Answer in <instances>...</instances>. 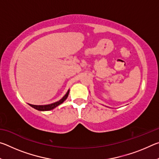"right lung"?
Segmentation results:
<instances>
[{
	"label": "right lung",
	"mask_w": 159,
	"mask_h": 159,
	"mask_svg": "<svg viewBox=\"0 0 159 159\" xmlns=\"http://www.w3.org/2000/svg\"><path fill=\"white\" fill-rule=\"evenodd\" d=\"M69 90L67 91L66 95H64L63 98L60 99V100H59L56 102H54V103L50 104H46V105H34V104H29L31 107L39 110V111H49V110H52L53 109H55V107H57L61 103H63V102L66 99L67 97L69 95Z\"/></svg>",
	"instance_id": "1"
}]
</instances>
